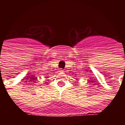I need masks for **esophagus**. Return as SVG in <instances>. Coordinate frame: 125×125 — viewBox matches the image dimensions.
Masks as SVG:
<instances>
[{
	"label": "esophagus",
	"instance_id": "34e87169",
	"mask_svg": "<svg viewBox=\"0 0 125 125\" xmlns=\"http://www.w3.org/2000/svg\"><path fill=\"white\" fill-rule=\"evenodd\" d=\"M63 69H59V72H63Z\"/></svg>",
	"mask_w": 125,
	"mask_h": 125
}]
</instances>
